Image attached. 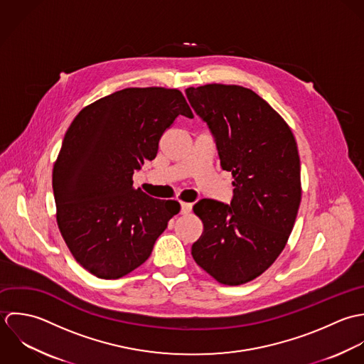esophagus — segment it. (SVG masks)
<instances>
[{
	"mask_svg": "<svg viewBox=\"0 0 364 364\" xmlns=\"http://www.w3.org/2000/svg\"><path fill=\"white\" fill-rule=\"evenodd\" d=\"M180 205H181V211H180V214H181V215H187V214H190V211H191V208H193V205H191V204H188V203H181Z\"/></svg>",
	"mask_w": 364,
	"mask_h": 364,
	"instance_id": "34e87169",
	"label": "esophagus"
}]
</instances>
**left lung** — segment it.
<instances>
[{"label": "left lung", "instance_id": "1", "mask_svg": "<svg viewBox=\"0 0 364 364\" xmlns=\"http://www.w3.org/2000/svg\"><path fill=\"white\" fill-rule=\"evenodd\" d=\"M186 94L215 136L235 187L230 205H194L204 230L191 255L220 284L240 286L263 274L290 237L301 203L296 142L282 115L249 88L213 82Z\"/></svg>", "mask_w": 364, "mask_h": 364}]
</instances>
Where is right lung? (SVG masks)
Returning <instances> with one entry per match:
<instances>
[{
  "label": "right lung",
  "instance_id": "right-lung-1",
  "mask_svg": "<svg viewBox=\"0 0 364 364\" xmlns=\"http://www.w3.org/2000/svg\"><path fill=\"white\" fill-rule=\"evenodd\" d=\"M178 115L194 114L183 92L131 87L84 107L53 166L56 220L74 259L98 279H121L149 259L180 213L134 187V173L157 154Z\"/></svg>",
  "mask_w": 364,
  "mask_h": 364
}]
</instances>
